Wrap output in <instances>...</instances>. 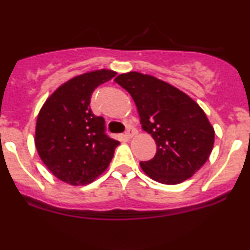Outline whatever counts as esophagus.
Returning a JSON list of instances; mask_svg holds the SVG:
<instances>
[{
	"label": "esophagus",
	"mask_w": 250,
	"mask_h": 250,
	"mask_svg": "<svg viewBox=\"0 0 250 250\" xmlns=\"http://www.w3.org/2000/svg\"><path fill=\"white\" fill-rule=\"evenodd\" d=\"M133 135H134V129L129 128L128 130L125 133V137H127V139H131V137H133Z\"/></svg>",
	"instance_id": "34e87169"
}]
</instances>
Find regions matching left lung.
I'll use <instances>...</instances> for the list:
<instances>
[{
	"instance_id": "8db88e82",
	"label": "left lung",
	"mask_w": 250,
	"mask_h": 250,
	"mask_svg": "<svg viewBox=\"0 0 250 250\" xmlns=\"http://www.w3.org/2000/svg\"><path fill=\"white\" fill-rule=\"evenodd\" d=\"M133 97L143 130L157 146L140 163L150 179L177 185L196 173L213 150L215 131L205 111L187 94L150 75L130 71L115 79Z\"/></svg>"
}]
</instances>
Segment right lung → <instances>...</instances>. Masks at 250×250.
I'll return each instance as SVG.
<instances>
[{"label": "right lung", "instance_id": "right-lung-1", "mask_svg": "<svg viewBox=\"0 0 250 250\" xmlns=\"http://www.w3.org/2000/svg\"><path fill=\"white\" fill-rule=\"evenodd\" d=\"M115 75V71L102 69L74 77L57 88L40 110L37 153L63 182L88 185L113 159L120 142L107 135L104 119L94 115L89 104L93 91Z\"/></svg>", "mask_w": 250, "mask_h": 250}]
</instances>
